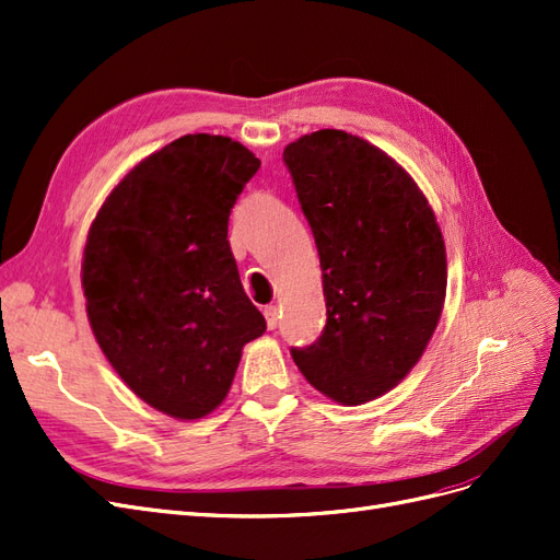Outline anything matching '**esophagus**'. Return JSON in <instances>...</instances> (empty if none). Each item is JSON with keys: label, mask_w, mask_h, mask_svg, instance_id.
I'll return each instance as SVG.
<instances>
[{"label": "esophagus", "mask_w": 560, "mask_h": 560, "mask_svg": "<svg viewBox=\"0 0 560 560\" xmlns=\"http://www.w3.org/2000/svg\"><path fill=\"white\" fill-rule=\"evenodd\" d=\"M264 315H266V325H268V329H278V325H280V317H282L280 308H278V306H266V308H264Z\"/></svg>", "instance_id": "obj_1"}]
</instances>
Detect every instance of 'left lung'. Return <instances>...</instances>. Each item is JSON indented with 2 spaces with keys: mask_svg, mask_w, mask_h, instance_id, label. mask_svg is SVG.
Masks as SVG:
<instances>
[{
  "mask_svg": "<svg viewBox=\"0 0 560 560\" xmlns=\"http://www.w3.org/2000/svg\"><path fill=\"white\" fill-rule=\"evenodd\" d=\"M282 161L322 266L327 325L292 358L313 387L358 406L397 385L432 338L446 249L425 196L381 149L343 130L287 144Z\"/></svg>",
  "mask_w": 560,
  "mask_h": 560,
  "instance_id": "left-lung-1",
  "label": "left lung"
}]
</instances>
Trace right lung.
<instances>
[{
    "mask_svg": "<svg viewBox=\"0 0 560 560\" xmlns=\"http://www.w3.org/2000/svg\"><path fill=\"white\" fill-rule=\"evenodd\" d=\"M261 161L222 135H184L100 208L83 296L105 358L154 409L194 420L222 404L241 350L266 331L229 245V217Z\"/></svg>",
    "mask_w": 560,
    "mask_h": 560,
    "instance_id": "add662e5",
    "label": "right lung"
}]
</instances>
